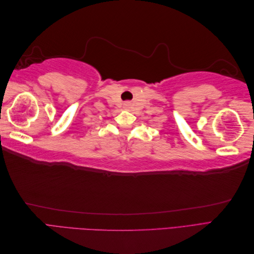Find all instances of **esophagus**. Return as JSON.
<instances>
[{"label":"esophagus","mask_w":254,"mask_h":254,"mask_svg":"<svg viewBox=\"0 0 254 254\" xmlns=\"http://www.w3.org/2000/svg\"><path fill=\"white\" fill-rule=\"evenodd\" d=\"M128 105H129V104H128V103H126V104H125V106H128Z\"/></svg>","instance_id":"esophagus-1"}]
</instances>
